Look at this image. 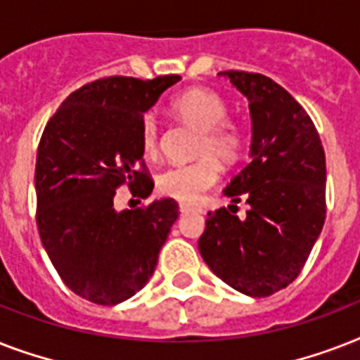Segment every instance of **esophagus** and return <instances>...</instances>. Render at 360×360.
Wrapping results in <instances>:
<instances>
[{"label":"esophagus","mask_w":360,"mask_h":360,"mask_svg":"<svg viewBox=\"0 0 360 360\" xmlns=\"http://www.w3.org/2000/svg\"><path fill=\"white\" fill-rule=\"evenodd\" d=\"M179 211L183 214L185 213H202L203 209L198 207V205H192V203H179Z\"/></svg>","instance_id":"esophagus-1"}]
</instances>
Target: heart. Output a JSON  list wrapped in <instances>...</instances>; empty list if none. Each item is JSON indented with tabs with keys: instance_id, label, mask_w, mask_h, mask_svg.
<instances>
[{
	"instance_id": "obj_1",
	"label": "heart",
	"mask_w": 360,
	"mask_h": 360,
	"mask_svg": "<svg viewBox=\"0 0 360 360\" xmlns=\"http://www.w3.org/2000/svg\"><path fill=\"white\" fill-rule=\"evenodd\" d=\"M172 114L192 129H198L192 162L169 166L157 177L160 194L179 202H196L219 181L220 164L237 162L245 151V130L228 117V103L205 87H191L169 101ZM140 146L143 155L157 157L160 151V127L153 112L140 120Z\"/></svg>"
}]
</instances>
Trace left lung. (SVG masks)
Masks as SVG:
<instances>
[{
    "mask_svg": "<svg viewBox=\"0 0 360 360\" xmlns=\"http://www.w3.org/2000/svg\"><path fill=\"white\" fill-rule=\"evenodd\" d=\"M219 75L250 103V162L224 188L231 202L246 198L250 207L245 219L237 217V205L209 213L198 246L233 290L269 297L299 276L321 233L325 151L310 115L276 82L245 70Z\"/></svg>",
    "mask_w": 360,
    "mask_h": 360,
    "instance_id": "obj_1",
    "label": "left lung"
}]
</instances>
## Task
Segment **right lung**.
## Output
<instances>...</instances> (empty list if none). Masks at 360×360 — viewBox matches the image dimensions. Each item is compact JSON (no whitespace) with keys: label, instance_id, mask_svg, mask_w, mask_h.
I'll return each mask as SVG.
<instances>
[{"label":"right lung","instance_id":"right-lung-1","mask_svg":"<svg viewBox=\"0 0 360 360\" xmlns=\"http://www.w3.org/2000/svg\"><path fill=\"white\" fill-rule=\"evenodd\" d=\"M181 76H108L65 98L44 127L35 164L37 228L65 285L103 307L127 301L149 282L179 217L174 198L115 211L127 185L147 198L140 120Z\"/></svg>","mask_w":360,"mask_h":360}]
</instances>
